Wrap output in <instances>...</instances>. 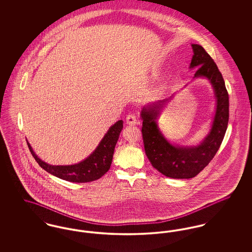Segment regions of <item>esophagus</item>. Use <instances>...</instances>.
Returning <instances> with one entry per match:
<instances>
[{
	"label": "esophagus",
	"instance_id": "34e87169",
	"mask_svg": "<svg viewBox=\"0 0 252 252\" xmlns=\"http://www.w3.org/2000/svg\"><path fill=\"white\" fill-rule=\"evenodd\" d=\"M126 123L128 125H131V126H135L138 124V121L136 119V116L134 114H128L126 116Z\"/></svg>",
	"mask_w": 252,
	"mask_h": 252
}]
</instances>
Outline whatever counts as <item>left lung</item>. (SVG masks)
I'll return each mask as SVG.
<instances>
[{"label":"left lung","mask_w":252,"mask_h":252,"mask_svg":"<svg viewBox=\"0 0 252 252\" xmlns=\"http://www.w3.org/2000/svg\"><path fill=\"white\" fill-rule=\"evenodd\" d=\"M190 69H195L194 78H206L212 85L216 99V112L211 129L196 145L171 144L158 128L157 120L174 94L144 106L141 110L145 154L152 166L172 179H192L206 167L218 151L228 123V94L224 78L216 62L198 44H192Z\"/></svg>","instance_id":"obj_1"}]
</instances>
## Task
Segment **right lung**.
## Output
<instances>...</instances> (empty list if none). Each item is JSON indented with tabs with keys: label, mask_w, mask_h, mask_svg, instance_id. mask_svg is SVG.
<instances>
[{
	"label": "right lung",
	"mask_w": 252,
	"mask_h": 252,
	"mask_svg": "<svg viewBox=\"0 0 252 252\" xmlns=\"http://www.w3.org/2000/svg\"><path fill=\"white\" fill-rule=\"evenodd\" d=\"M123 120L116 122L108 128L95 150L82 161L72 165H51L36 156L32 146L27 142L31 154L38 165L51 175L61 180L71 182H90L100 179L108 171L111 165L115 145L123 129Z\"/></svg>",
	"instance_id": "obj_1"
}]
</instances>
